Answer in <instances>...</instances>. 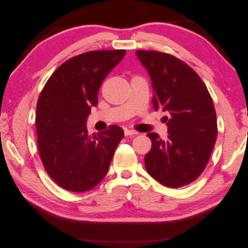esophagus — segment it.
<instances>
[{"label":"esophagus","mask_w":248,"mask_h":248,"mask_svg":"<svg viewBox=\"0 0 248 248\" xmlns=\"http://www.w3.org/2000/svg\"><path fill=\"white\" fill-rule=\"evenodd\" d=\"M124 134L126 137H133V136H137V134H139V132H137L136 130H131V129H125Z\"/></svg>","instance_id":"esophagus-1"}]
</instances>
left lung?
Listing matches in <instances>:
<instances>
[{
    "instance_id": "obj_1",
    "label": "left lung",
    "mask_w": 248,
    "mask_h": 248,
    "mask_svg": "<svg viewBox=\"0 0 248 248\" xmlns=\"http://www.w3.org/2000/svg\"><path fill=\"white\" fill-rule=\"evenodd\" d=\"M153 88V108L167 111L168 139L148 133L152 148L145 155L149 175L178 188L194 181L205 170L217 137L213 101L204 82L176 57L155 50L136 51Z\"/></svg>"
}]
</instances>
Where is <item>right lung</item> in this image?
Here are the masks:
<instances>
[{"instance_id": "add662e5", "label": "right lung", "mask_w": 248, "mask_h": 248, "mask_svg": "<svg viewBox=\"0 0 248 248\" xmlns=\"http://www.w3.org/2000/svg\"><path fill=\"white\" fill-rule=\"evenodd\" d=\"M126 50H97L67 60L52 73L37 102L36 131L47 174L64 189L84 192L106 177L124 137L117 125L90 137L87 119L103 79Z\"/></svg>"}]
</instances>
